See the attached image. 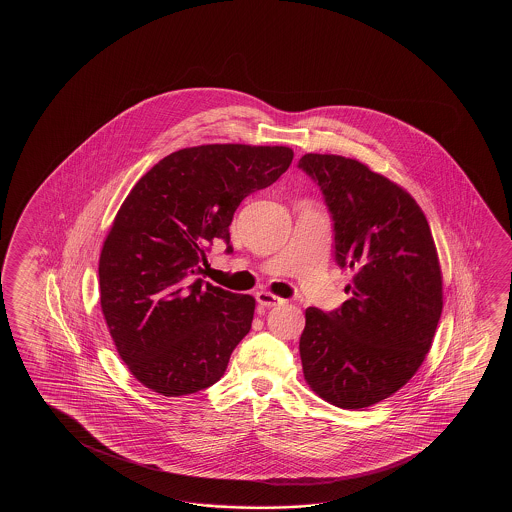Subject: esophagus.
I'll return each mask as SVG.
<instances>
[{"mask_svg":"<svg viewBox=\"0 0 512 512\" xmlns=\"http://www.w3.org/2000/svg\"><path fill=\"white\" fill-rule=\"evenodd\" d=\"M256 302H258L261 307H276V305H282L285 300H282L280 296L267 293V291H260V293H256Z\"/></svg>","mask_w":512,"mask_h":512,"instance_id":"1","label":"esophagus"}]
</instances>
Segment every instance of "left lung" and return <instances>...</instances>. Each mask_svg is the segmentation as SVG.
Here are the masks:
<instances>
[{"label": "left lung", "instance_id": "8db88e82", "mask_svg": "<svg viewBox=\"0 0 512 512\" xmlns=\"http://www.w3.org/2000/svg\"><path fill=\"white\" fill-rule=\"evenodd\" d=\"M298 168L322 192L338 267L355 272L344 304L305 311V381L359 410L403 388L430 351L443 309L434 238L414 197L359 161L307 153Z\"/></svg>", "mask_w": 512, "mask_h": 512}]
</instances>
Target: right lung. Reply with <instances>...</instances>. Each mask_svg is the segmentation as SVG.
Instances as JSON below:
<instances>
[{"label":"right lung","instance_id":"add662e5","mask_svg":"<svg viewBox=\"0 0 512 512\" xmlns=\"http://www.w3.org/2000/svg\"><path fill=\"white\" fill-rule=\"evenodd\" d=\"M285 146L207 144L170 153L122 203L100 252V305L120 359L164 397L205 390L252 326L254 298L203 282L212 243L252 192L289 168Z\"/></svg>","mask_w":512,"mask_h":512}]
</instances>
